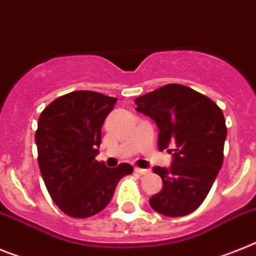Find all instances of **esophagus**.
I'll return each mask as SVG.
<instances>
[{
  "label": "esophagus",
  "instance_id": "34e87169",
  "mask_svg": "<svg viewBox=\"0 0 256 256\" xmlns=\"http://www.w3.org/2000/svg\"><path fill=\"white\" fill-rule=\"evenodd\" d=\"M134 171H136L137 174H148L150 172L149 170H145V168H138V167L134 168Z\"/></svg>",
  "mask_w": 256,
  "mask_h": 256
}]
</instances>
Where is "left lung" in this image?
<instances>
[{
  "mask_svg": "<svg viewBox=\"0 0 256 256\" xmlns=\"http://www.w3.org/2000/svg\"><path fill=\"white\" fill-rule=\"evenodd\" d=\"M134 102L136 110L158 126L159 150L174 146L171 167L152 168L163 186L150 198V206L172 218L193 212L207 196L222 164L226 126L222 108L181 84H167Z\"/></svg>",
  "mask_w": 256,
  "mask_h": 256,
  "instance_id": "8db88e82",
  "label": "left lung"
}]
</instances>
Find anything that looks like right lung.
Wrapping results in <instances>:
<instances>
[{
    "mask_svg": "<svg viewBox=\"0 0 256 256\" xmlns=\"http://www.w3.org/2000/svg\"><path fill=\"white\" fill-rule=\"evenodd\" d=\"M116 101L98 92H71L38 118L34 138L44 182L60 211L75 219L101 212L120 178L133 172L128 163L107 168L96 160L101 128Z\"/></svg>",
    "mask_w": 256,
    "mask_h": 256,
    "instance_id": "obj_1",
    "label": "right lung"
}]
</instances>
